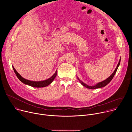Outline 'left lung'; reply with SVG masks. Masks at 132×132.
Returning <instances> with one entry per match:
<instances>
[{"label":"left lung","mask_w":132,"mask_h":132,"mask_svg":"<svg viewBox=\"0 0 132 132\" xmlns=\"http://www.w3.org/2000/svg\"><path fill=\"white\" fill-rule=\"evenodd\" d=\"M120 61H121V59H120V61H119V63H118V65H117V67H116V69L114 70V72L110 75V76H109L108 78H107V79H106V80H105L104 81L98 83L96 84L95 85H94V86H89V85H88L86 84L85 83H83V82L82 81H81L78 78V79L79 81H80V82L81 83V84H82V85H83L84 86H85V87H86V88H87V89H98V88H101V87H104V86H105L106 85H107V84L111 81V80L112 79V78H113L114 75L116 74V72H117V69H118V68L119 65H120Z\"/></svg>","instance_id":"1"}]
</instances>
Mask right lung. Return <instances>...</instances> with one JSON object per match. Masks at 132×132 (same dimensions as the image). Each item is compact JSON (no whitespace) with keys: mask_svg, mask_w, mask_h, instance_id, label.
<instances>
[{"mask_svg":"<svg viewBox=\"0 0 132 132\" xmlns=\"http://www.w3.org/2000/svg\"><path fill=\"white\" fill-rule=\"evenodd\" d=\"M12 67H13V70L14 71V72H15L16 76H17L18 79L22 82H23L25 84H27V85H30L31 86L35 87H46V86L49 85L50 84H51L53 82V81L54 80V79H55V78L56 77V76L57 75V70H56L55 71V73L51 77H50V78H49L46 80L41 81H30V80H27V79L23 78L16 71V70L15 69L14 67L13 66H12Z\"/></svg>","mask_w":132,"mask_h":132,"instance_id":"right-lung-1","label":"right lung"}]
</instances>
